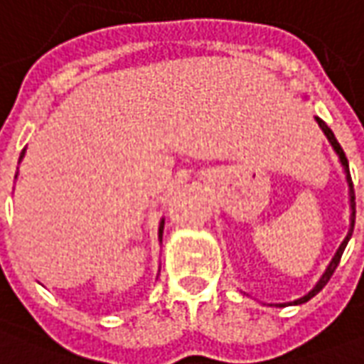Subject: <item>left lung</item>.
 Returning a JSON list of instances; mask_svg holds the SVG:
<instances>
[{"label":"left lung","instance_id":"obj_1","mask_svg":"<svg viewBox=\"0 0 364 364\" xmlns=\"http://www.w3.org/2000/svg\"><path fill=\"white\" fill-rule=\"evenodd\" d=\"M318 126L322 127L323 135L328 137V141L331 143V147H333V151L338 153L339 156V163H341V166H343V171H346V178H347V184H349V203H351V229H349V232H347L346 240L341 242V246L338 248V252H336V256L331 258L330 266H328V269L323 272V275L320 277V281L316 283V287L312 289L309 294H304V296H301V299H296V301L293 302H287V304H302V302L310 301L314 294H318L320 291H322L323 287H326V283L330 281V277L333 275V272H336V267L339 266V259H341V256H343V250H346L347 242H349V238H351L353 235V227H355V190H353V182H351V174H349V163H347V156L346 153H343V149H341V145L338 143V139H336V135H333V132H331L330 127L326 126V122L320 120V118H316ZM279 306H285V304H279Z\"/></svg>","mask_w":364,"mask_h":364}]
</instances>
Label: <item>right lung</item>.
<instances>
[{
	"label": "right lung",
	"mask_w": 364,
	"mask_h": 364,
	"mask_svg": "<svg viewBox=\"0 0 364 364\" xmlns=\"http://www.w3.org/2000/svg\"><path fill=\"white\" fill-rule=\"evenodd\" d=\"M23 156H25V151H23L21 156H18V163L23 161ZM15 178H17V174H15ZM163 229H164V219H161V225H159V240H163Z\"/></svg>",
	"instance_id": "add662e5"
}]
</instances>
